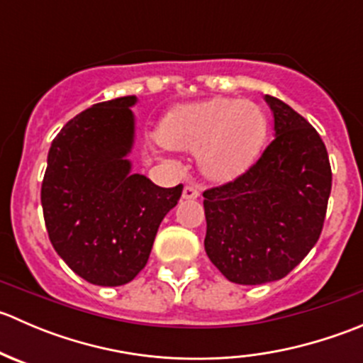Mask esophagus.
I'll list each match as a JSON object with an SVG mask.
<instances>
[{"label":"esophagus","mask_w":363,"mask_h":363,"mask_svg":"<svg viewBox=\"0 0 363 363\" xmlns=\"http://www.w3.org/2000/svg\"><path fill=\"white\" fill-rule=\"evenodd\" d=\"M199 196H200V189L196 188V186L188 184V186H184V189H182V199L195 200V199H199Z\"/></svg>","instance_id":"obj_1"}]
</instances>
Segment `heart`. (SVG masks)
<instances>
[{
    "instance_id": "b5f03b06",
    "label": "heart",
    "mask_w": 363,
    "mask_h": 363,
    "mask_svg": "<svg viewBox=\"0 0 363 363\" xmlns=\"http://www.w3.org/2000/svg\"><path fill=\"white\" fill-rule=\"evenodd\" d=\"M167 147L199 152L207 177L226 181L255 163L267 138V117L252 101L212 98L179 105L160 128Z\"/></svg>"
}]
</instances>
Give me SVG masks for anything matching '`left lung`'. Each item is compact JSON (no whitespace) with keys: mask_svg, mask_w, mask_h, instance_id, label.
I'll return each mask as SVG.
<instances>
[{"mask_svg":"<svg viewBox=\"0 0 363 363\" xmlns=\"http://www.w3.org/2000/svg\"><path fill=\"white\" fill-rule=\"evenodd\" d=\"M276 137L242 175L205 189V252L228 281L283 279L323 230L332 170L320 133L290 105L265 94Z\"/></svg>","mask_w":363,"mask_h":363,"instance_id":"left-lung-1","label":"left lung"}]
</instances>
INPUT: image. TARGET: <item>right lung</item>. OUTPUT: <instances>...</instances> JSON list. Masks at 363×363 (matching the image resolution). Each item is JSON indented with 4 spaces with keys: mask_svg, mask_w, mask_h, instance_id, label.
Masks as SVG:
<instances>
[{
    "mask_svg": "<svg viewBox=\"0 0 363 363\" xmlns=\"http://www.w3.org/2000/svg\"><path fill=\"white\" fill-rule=\"evenodd\" d=\"M137 96L101 101L69 119L50 145L42 182L47 233L87 283L121 286L147 263L160 223L182 184L160 188L131 174Z\"/></svg>",
    "mask_w": 363,
    "mask_h": 363,
    "instance_id": "add662e5",
    "label": "right lung"
}]
</instances>
